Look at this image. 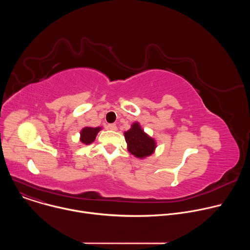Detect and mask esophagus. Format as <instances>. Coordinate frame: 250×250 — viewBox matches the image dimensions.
<instances>
[{
    "instance_id": "34e87169",
    "label": "esophagus",
    "mask_w": 250,
    "mask_h": 250,
    "mask_svg": "<svg viewBox=\"0 0 250 250\" xmlns=\"http://www.w3.org/2000/svg\"><path fill=\"white\" fill-rule=\"evenodd\" d=\"M108 128L111 130H118V126L115 124H110L108 125Z\"/></svg>"
}]
</instances>
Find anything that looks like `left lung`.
I'll return each instance as SVG.
<instances>
[{
	"mask_svg": "<svg viewBox=\"0 0 250 250\" xmlns=\"http://www.w3.org/2000/svg\"><path fill=\"white\" fill-rule=\"evenodd\" d=\"M127 150L137 158H146L151 155L155 148L156 142L144 131L138 123L131 125V127L125 132Z\"/></svg>",
	"mask_w": 250,
	"mask_h": 250,
	"instance_id": "8db88e82",
	"label": "left lung"
}]
</instances>
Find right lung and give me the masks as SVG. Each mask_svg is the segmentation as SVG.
I'll return each mask as SVG.
<instances>
[{"mask_svg": "<svg viewBox=\"0 0 250 250\" xmlns=\"http://www.w3.org/2000/svg\"><path fill=\"white\" fill-rule=\"evenodd\" d=\"M101 130V127H90V126H86L84 127L81 132H80V140L82 144L88 146L91 145L92 142L95 140L98 132Z\"/></svg>", "mask_w": 250, "mask_h": 250, "instance_id": "1", "label": "right lung"}]
</instances>
